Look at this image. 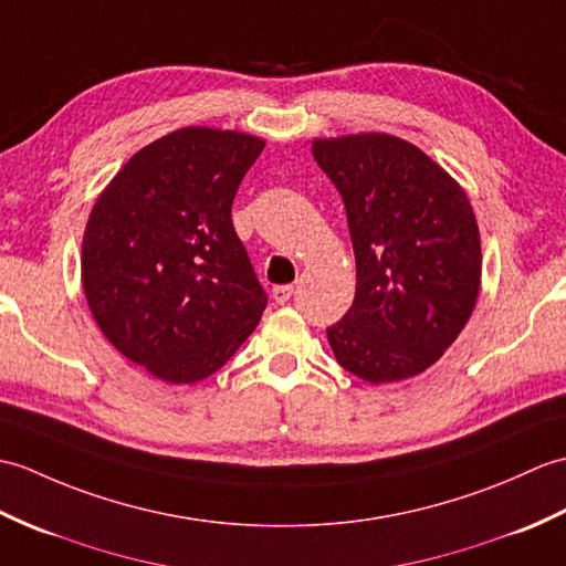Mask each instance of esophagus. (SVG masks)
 Here are the masks:
<instances>
[{"label":"esophagus","instance_id":"obj_1","mask_svg":"<svg viewBox=\"0 0 566 566\" xmlns=\"http://www.w3.org/2000/svg\"><path fill=\"white\" fill-rule=\"evenodd\" d=\"M293 293H295V287H293V285H275L273 291H271V297H273L275 303H279V305H285L287 300L293 297Z\"/></svg>","mask_w":566,"mask_h":566}]
</instances>
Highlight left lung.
Returning <instances> with one entry per match:
<instances>
[{
	"label": "left lung",
	"mask_w": 566,
	"mask_h": 566,
	"mask_svg": "<svg viewBox=\"0 0 566 566\" xmlns=\"http://www.w3.org/2000/svg\"><path fill=\"white\" fill-rule=\"evenodd\" d=\"M317 165L344 198L356 297L326 329L338 366L382 385L431 368L482 283L480 228L464 188L401 137H317Z\"/></svg>",
	"instance_id": "8db88e82"
}]
</instances>
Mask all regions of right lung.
<instances>
[{"instance_id":"right-lung-1","label":"right lung","mask_w":566,"mask_h":566,"mask_svg":"<svg viewBox=\"0 0 566 566\" xmlns=\"http://www.w3.org/2000/svg\"><path fill=\"white\" fill-rule=\"evenodd\" d=\"M261 137L191 125L135 153L98 193L82 240V287L116 350L169 385L228 363L266 310L232 224Z\"/></svg>"}]
</instances>
